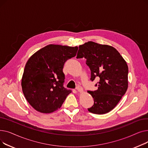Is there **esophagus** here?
Wrapping results in <instances>:
<instances>
[{
	"label": "esophagus",
	"mask_w": 148,
	"mask_h": 148,
	"mask_svg": "<svg viewBox=\"0 0 148 148\" xmlns=\"http://www.w3.org/2000/svg\"><path fill=\"white\" fill-rule=\"evenodd\" d=\"M77 91H78L80 93H82V92H83V88L82 86H78L77 87Z\"/></svg>",
	"instance_id": "obj_1"
}]
</instances>
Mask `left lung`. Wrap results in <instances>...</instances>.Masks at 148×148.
<instances>
[{"label":"left lung","instance_id":"1","mask_svg":"<svg viewBox=\"0 0 148 148\" xmlns=\"http://www.w3.org/2000/svg\"><path fill=\"white\" fill-rule=\"evenodd\" d=\"M86 59V64L91 71L90 80L99 81L98 89L88 91L94 100L88 111L103 114L112 110L128 89V67L118 51L113 47L92 41L79 45L77 58Z\"/></svg>","mask_w":148,"mask_h":148}]
</instances>
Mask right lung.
<instances>
[{
	"label": "right lung",
	"mask_w": 148,
	"mask_h": 148,
	"mask_svg": "<svg viewBox=\"0 0 148 148\" xmlns=\"http://www.w3.org/2000/svg\"><path fill=\"white\" fill-rule=\"evenodd\" d=\"M78 47L49 44L27 60L21 87L27 102L36 111L50 113L60 108L71 92L63 86L65 62L75 56Z\"/></svg>",
	"instance_id": "obj_1"
}]
</instances>
